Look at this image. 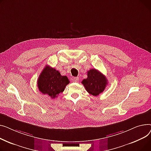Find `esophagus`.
Instances as JSON below:
<instances>
[{"mask_svg": "<svg viewBox=\"0 0 151 151\" xmlns=\"http://www.w3.org/2000/svg\"><path fill=\"white\" fill-rule=\"evenodd\" d=\"M73 81L75 82H78L79 81V78L78 77H74L73 78Z\"/></svg>", "mask_w": 151, "mask_h": 151, "instance_id": "obj_1", "label": "esophagus"}]
</instances>
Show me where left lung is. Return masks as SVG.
Instances as JSON below:
<instances>
[{"label": "left lung", "instance_id": "left-lung-1", "mask_svg": "<svg viewBox=\"0 0 151 151\" xmlns=\"http://www.w3.org/2000/svg\"><path fill=\"white\" fill-rule=\"evenodd\" d=\"M88 77L83 79L82 83L88 93L97 96L102 93L108 82L105 76L96 69H91L87 72Z\"/></svg>", "mask_w": 151, "mask_h": 151}]
</instances>
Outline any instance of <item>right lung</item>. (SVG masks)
Listing matches in <instances>:
<instances>
[{
	"instance_id": "1",
	"label": "right lung",
	"mask_w": 151,
	"mask_h": 151,
	"mask_svg": "<svg viewBox=\"0 0 151 151\" xmlns=\"http://www.w3.org/2000/svg\"><path fill=\"white\" fill-rule=\"evenodd\" d=\"M69 83L66 76H61L58 70L49 66H46L38 77L37 84L41 93L54 99L65 90Z\"/></svg>"
}]
</instances>
